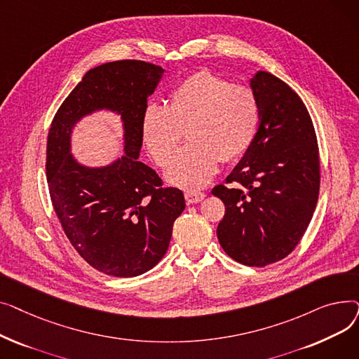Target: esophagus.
Here are the masks:
<instances>
[{
  "label": "esophagus",
  "instance_id": "obj_1",
  "mask_svg": "<svg viewBox=\"0 0 359 359\" xmlns=\"http://www.w3.org/2000/svg\"><path fill=\"white\" fill-rule=\"evenodd\" d=\"M184 198H186V202H187V203L194 205V203H199V202H202V201H203V198H205V194H203V192H195V191H191V192H186V194H184Z\"/></svg>",
  "mask_w": 359,
  "mask_h": 359
}]
</instances>
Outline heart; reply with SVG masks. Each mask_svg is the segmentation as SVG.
Instances as JSON below:
<instances>
[{
	"instance_id": "obj_1",
	"label": "heart",
	"mask_w": 359,
	"mask_h": 359,
	"mask_svg": "<svg viewBox=\"0 0 359 359\" xmlns=\"http://www.w3.org/2000/svg\"><path fill=\"white\" fill-rule=\"evenodd\" d=\"M259 126L255 93L208 71L195 72L170 93L165 107L149 104L141 116L142 142L160 167H167L187 129L190 141L168 167L167 180L183 189H199L217 172L252 145Z\"/></svg>"
}]
</instances>
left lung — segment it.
<instances>
[{
  "label": "left lung",
  "instance_id": "8db88e82",
  "mask_svg": "<svg viewBox=\"0 0 359 359\" xmlns=\"http://www.w3.org/2000/svg\"><path fill=\"white\" fill-rule=\"evenodd\" d=\"M250 88L259 128L243 158L212 195L225 205L217 236L224 252L248 266L287 257L311 221L320 187L314 126L298 94L266 71Z\"/></svg>",
  "mask_w": 359,
  "mask_h": 359
}]
</instances>
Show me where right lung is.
Segmentation results:
<instances>
[{"instance_id":"add662e5","label":"right lung","mask_w":359,"mask_h":359,"mask_svg":"<svg viewBox=\"0 0 359 359\" xmlns=\"http://www.w3.org/2000/svg\"><path fill=\"white\" fill-rule=\"evenodd\" d=\"M164 71L134 60L91 68L56 111L48 134L53 210L74 249L106 275L130 278L153 269L186 206L182 191L163 187L154 170L140 161L141 116ZM102 109L121 116L124 156L93 168L72 156V132Z\"/></svg>"}]
</instances>
